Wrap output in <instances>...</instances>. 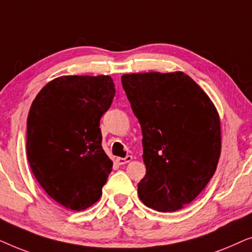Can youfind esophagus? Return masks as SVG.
Instances as JSON below:
<instances>
[{"label": "esophagus", "mask_w": 252, "mask_h": 252, "mask_svg": "<svg viewBox=\"0 0 252 252\" xmlns=\"http://www.w3.org/2000/svg\"><path fill=\"white\" fill-rule=\"evenodd\" d=\"M117 163H118L119 165H124V164H127L129 163L130 160H132V156L130 155H127V156L125 158H122V157H118L117 158Z\"/></svg>", "instance_id": "1"}]
</instances>
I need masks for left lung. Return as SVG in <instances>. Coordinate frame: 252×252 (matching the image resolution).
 Instances as JSON below:
<instances>
[{"label":"left lung","mask_w":252,"mask_h":252,"mask_svg":"<svg viewBox=\"0 0 252 252\" xmlns=\"http://www.w3.org/2000/svg\"><path fill=\"white\" fill-rule=\"evenodd\" d=\"M122 84L142 129L147 173L139 197L173 212L197 197L221 151L220 119L203 89L184 72L124 74Z\"/></svg>","instance_id":"obj_1"}]
</instances>
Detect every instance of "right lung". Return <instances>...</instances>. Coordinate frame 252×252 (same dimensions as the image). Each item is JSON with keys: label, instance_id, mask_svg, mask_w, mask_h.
Segmentation results:
<instances>
[{"label": "right lung", "instance_id": "right-lung-1", "mask_svg": "<svg viewBox=\"0 0 252 252\" xmlns=\"http://www.w3.org/2000/svg\"><path fill=\"white\" fill-rule=\"evenodd\" d=\"M115 94L109 75H64L32 103L27 159L44 191L65 208L81 211L101 197L112 161L102 148L99 120Z\"/></svg>", "mask_w": 252, "mask_h": 252}]
</instances>
